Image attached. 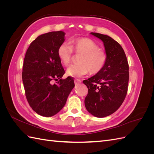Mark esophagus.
<instances>
[{
    "instance_id": "esophagus-1",
    "label": "esophagus",
    "mask_w": 154,
    "mask_h": 154,
    "mask_svg": "<svg viewBox=\"0 0 154 154\" xmlns=\"http://www.w3.org/2000/svg\"><path fill=\"white\" fill-rule=\"evenodd\" d=\"M81 82H82L81 80H77V79H76V80H74V83H75V85H78V84H79V83H80Z\"/></svg>"
}]
</instances>
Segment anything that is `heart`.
<instances>
[{
	"instance_id": "b5f03b06",
	"label": "heart",
	"mask_w": 154,
	"mask_h": 154,
	"mask_svg": "<svg viewBox=\"0 0 154 154\" xmlns=\"http://www.w3.org/2000/svg\"><path fill=\"white\" fill-rule=\"evenodd\" d=\"M73 44L74 51L81 56L78 64L71 65L67 69V76L80 78L88 72L93 74L101 71L106 62V54L94 41L88 38H78L74 40ZM72 51V45L68 42H63L59 46L58 56L65 66L71 62Z\"/></svg>"
}]
</instances>
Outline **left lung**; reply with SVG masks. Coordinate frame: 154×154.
I'll return each mask as SVG.
<instances>
[{
	"label": "left lung",
	"mask_w": 154,
	"mask_h": 154,
	"mask_svg": "<svg viewBox=\"0 0 154 154\" xmlns=\"http://www.w3.org/2000/svg\"><path fill=\"white\" fill-rule=\"evenodd\" d=\"M103 42L106 62L101 71L83 82L88 88L85 106L88 112L104 118L117 110L127 95L128 64L124 50L110 36L91 32Z\"/></svg>",
	"instance_id": "left-lung-1"
}]
</instances>
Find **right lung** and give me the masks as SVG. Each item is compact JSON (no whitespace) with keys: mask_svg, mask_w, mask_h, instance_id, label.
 <instances>
[{"mask_svg":"<svg viewBox=\"0 0 154 154\" xmlns=\"http://www.w3.org/2000/svg\"><path fill=\"white\" fill-rule=\"evenodd\" d=\"M63 31H52L32 42L25 55L22 82L27 101L36 113L51 117L62 109L74 87L71 77L62 79L65 71L58 56L65 41ZM59 81L53 85L52 81Z\"/></svg>","mask_w":154,"mask_h":154,"instance_id":"right-lung-1","label":"right lung"}]
</instances>
